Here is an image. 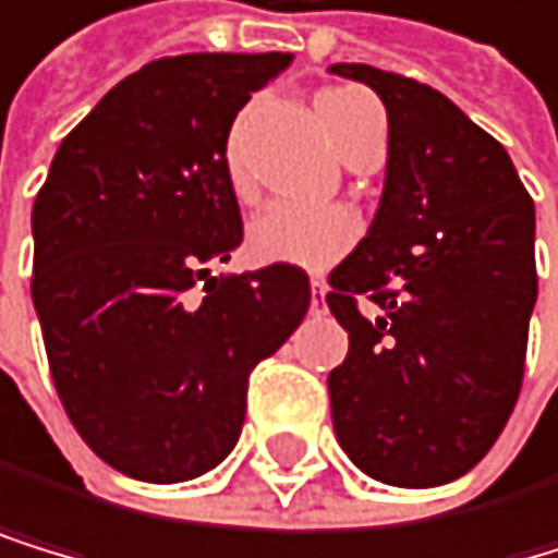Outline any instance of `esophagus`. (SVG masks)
I'll return each mask as SVG.
<instances>
[{
	"label": "esophagus",
	"mask_w": 558,
	"mask_h": 558,
	"mask_svg": "<svg viewBox=\"0 0 558 558\" xmlns=\"http://www.w3.org/2000/svg\"><path fill=\"white\" fill-rule=\"evenodd\" d=\"M324 296H327V286H324L320 279H314V282H311V311H314V314L324 311Z\"/></svg>",
	"instance_id": "esophagus-1"
}]
</instances>
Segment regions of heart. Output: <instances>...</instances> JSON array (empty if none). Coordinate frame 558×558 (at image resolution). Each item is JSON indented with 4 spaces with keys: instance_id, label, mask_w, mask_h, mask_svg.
Returning <instances> with one entry per match:
<instances>
[{
    "instance_id": "b5f03b06",
    "label": "heart",
    "mask_w": 558,
    "mask_h": 558,
    "mask_svg": "<svg viewBox=\"0 0 558 558\" xmlns=\"http://www.w3.org/2000/svg\"><path fill=\"white\" fill-rule=\"evenodd\" d=\"M317 123L327 137V144L348 161L355 147H362L369 137L383 134V109L379 102L355 85L324 88L314 99ZM252 109L231 123V131L223 137V182L231 189V196L247 203L255 196V182L247 175L244 165V134ZM359 238V220L344 206H293V203H268L247 223V255L262 265H290L306 268V272H320L331 268L348 247Z\"/></svg>"
}]
</instances>
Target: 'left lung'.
<instances>
[{
	"mask_svg": "<svg viewBox=\"0 0 558 558\" xmlns=\"http://www.w3.org/2000/svg\"><path fill=\"white\" fill-rule=\"evenodd\" d=\"M331 72L369 85L390 123L379 210L327 293L348 331L327 376L335 435L365 476L441 486L490 452L521 393L535 203L504 147L432 85L369 64Z\"/></svg>",
	"mask_w": 558,
	"mask_h": 558,
	"instance_id": "left-lung-1",
	"label": "left lung"
}]
</instances>
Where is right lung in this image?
Here are the masks:
<instances>
[{"label":"right lung","mask_w":558,"mask_h":558,"mask_svg":"<svg viewBox=\"0 0 558 558\" xmlns=\"http://www.w3.org/2000/svg\"><path fill=\"white\" fill-rule=\"evenodd\" d=\"M290 61L144 64L61 141L37 193L29 293L58 397L88 449L134 480L182 483L231 456L247 376L311 306L303 268H206L241 244L223 137Z\"/></svg>","instance_id":"obj_1"}]
</instances>
